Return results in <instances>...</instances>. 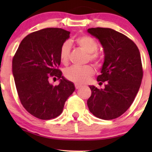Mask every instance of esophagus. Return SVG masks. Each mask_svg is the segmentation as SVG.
<instances>
[{"mask_svg":"<svg viewBox=\"0 0 152 152\" xmlns=\"http://www.w3.org/2000/svg\"><path fill=\"white\" fill-rule=\"evenodd\" d=\"M82 87L80 85H78V84H75V87H76V90H78V89H79L80 87Z\"/></svg>","mask_w":152,"mask_h":152,"instance_id":"34e87169","label":"esophagus"}]
</instances>
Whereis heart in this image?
Masks as SVG:
<instances>
[{"label": "heart", "instance_id": "obj_1", "mask_svg": "<svg viewBox=\"0 0 152 152\" xmlns=\"http://www.w3.org/2000/svg\"><path fill=\"white\" fill-rule=\"evenodd\" d=\"M76 42L81 48L89 53V58L90 60L93 61L96 65H100L102 59L96 53L99 45L93 37L87 35H83L76 38ZM70 53V42H64L61 47L59 53V58L62 63L66 64L68 62ZM94 69L90 65H85L83 67L73 66L65 70V76L67 80L71 81L76 84H84L86 83L94 74Z\"/></svg>", "mask_w": 152, "mask_h": 152}]
</instances>
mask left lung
<instances>
[{"instance_id":"obj_1","label":"left lung","mask_w":152,"mask_h":152,"mask_svg":"<svg viewBox=\"0 0 152 152\" xmlns=\"http://www.w3.org/2000/svg\"><path fill=\"white\" fill-rule=\"evenodd\" d=\"M87 32L102 44L104 61L97 77L104 89L89 86L90 112L99 118L112 120L123 115L133 103L141 85L142 69L138 48L132 40L108 28H91Z\"/></svg>"}]
</instances>
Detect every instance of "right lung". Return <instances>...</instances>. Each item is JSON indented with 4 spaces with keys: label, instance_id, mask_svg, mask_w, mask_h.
<instances>
[{
    "label": "right lung",
    "instance_id": "add662e5",
    "mask_svg": "<svg viewBox=\"0 0 152 152\" xmlns=\"http://www.w3.org/2000/svg\"><path fill=\"white\" fill-rule=\"evenodd\" d=\"M70 31L47 28L27 35L20 44L12 60V73L21 104L34 117L49 120L62 113L75 86L58 69L59 53ZM50 77L59 79L53 86Z\"/></svg>",
    "mask_w": 152,
    "mask_h": 152
}]
</instances>
